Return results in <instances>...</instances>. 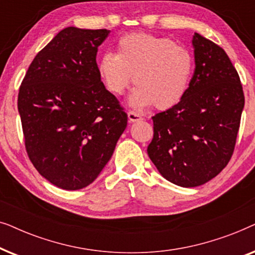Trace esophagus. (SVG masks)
<instances>
[{"label": "esophagus", "mask_w": 255, "mask_h": 255, "mask_svg": "<svg viewBox=\"0 0 255 255\" xmlns=\"http://www.w3.org/2000/svg\"><path fill=\"white\" fill-rule=\"evenodd\" d=\"M128 121H130V122H138V121L142 120V117L140 116V115L134 113L133 110H128Z\"/></svg>", "instance_id": "obj_1"}]
</instances>
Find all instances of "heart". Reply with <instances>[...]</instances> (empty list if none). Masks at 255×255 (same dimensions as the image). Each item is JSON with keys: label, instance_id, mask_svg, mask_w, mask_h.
I'll return each mask as SVG.
<instances>
[{"label": "heart", "instance_id": "1", "mask_svg": "<svg viewBox=\"0 0 255 255\" xmlns=\"http://www.w3.org/2000/svg\"><path fill=\"white\" fill-rule=\"evenodd\" d=\"M99 73L106 88L122 95L132 79L137 83L131 103L141 108L169 109L183 100L194 73L190 51L170 38L145 32L125 34L117 43V54L104 53Z\"/></svg>", "mask_w": 255, "mask_h": 255}]
</instances>
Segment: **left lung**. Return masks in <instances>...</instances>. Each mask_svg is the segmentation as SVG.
<instances>
[{
	"mask_svg": "<svg viewBox=\"0 0 255 255\" xmlns=\"http://www.w3.org/2000/svg\"><path fill=\"white\" fill-rule=\"evenodd\" d=\"M195 72L183 100L153 120L149 159L166 180L197 187L233 154L245 104L238 72L221 46L195 33Z\"/></svg>",
	"mask_w": 255,
	"mask_h": 255,
	"instance_id": "1",
	"label": "left lung"
}]
</instances>
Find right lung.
<instances>
[{"label":"right lung","instance_id":"obj_1","mask_svg":"<svg viewBox=\"0 0 255 255\" xmlns=\"http://www.w3.org/2000/svg\"><path fill=\"white\" fill-rule=\"evenodd\" d=\"M109 32L61 30L38 52L20 83L17 106L27 156L61 189L89 186L127 128L128 115L101 81L96 64Z\"/></svg>","mask_w":255,"mask_h":255}]
</instances>
